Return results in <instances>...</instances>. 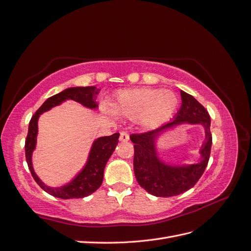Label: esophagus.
Segmentation results:
<instances>
[{"label": "esophagus", "instance_id": "1", "mask_svg": "<svg viewBox=\"0 0 251 251\" xmlns=\"http://www.w3.org/2000/svg\"><path fill=\"white\" fill-rule=\"evenodd\" d=\"M129 140V135L126 131H122L121 135H120V141H123V142H126Z\"/></svg>", "mask_w": 251, "mask_h": 251}]
</instances>
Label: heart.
I'll use <instances>...</instances> for the list:
<instances>
[{
	"mask_svg": "<svg viewBox=\"0 0 251 251\" xmlns=\"http://www.w3.org/2000/svg\"><path fill=\"white\" fill-rule=\"evenodd\" d=\"M178 99L172 91L154 89H133L122 91L113 107L102 108V113L110 118L140 119L147 129H156L171 119L176 112Z\"/></svg>",
	"mask_w": 251,
	"mask_h": 251,
	"instance_id": "obj_1",
	"label": "heart"
}]
</instances>
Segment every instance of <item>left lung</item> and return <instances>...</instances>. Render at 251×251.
<instances>
[{
    "instance_id": "obj_1",
    "label": "left lung",
    "mask_w": 251,
    "mask_h": 251,
    "mask_svg": "<svg viewBox=\"0 0 251 251\" xmlns=\"http://www.w3.org/2000/svg\"><path fill=\"white\" fill-rule=\"evenodd\" d=\"M182 104L169 123L153 131L131 135L135 149L133 171L139 185L156 197H173L187 191L199 180L209 159L212 147L211 118L195 97L180 91ZM182 125H201L205 141L200 150V161L195 164H172L159 155L158 141L161 135Z\"/></svg>"
}]
</instances>
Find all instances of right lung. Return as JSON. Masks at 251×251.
I'll use <instances>...</instances> for the list:
<instances>
[{
	"label": "right lung",
	"mask_w": 251,
	"mask_h": 251,
	"mask_svg": "<svg viewBox=\"0 0 251 251\" xmlns=\"http://www.w3.org/2000/svg\"><path fill=\"white\" fill-rule=\"evenodd\" d=\"M99 91L100 89H97L96 86H77L64 90L59 94L47 99L36 113L32 116L30 124H28V132L25 140V158L28 169H30L35 182L40 186V188L55 198L65 200L79 199V198L92 195L100 187L104 167L118 145L120 133L116 132L112 136L95 139L92 143L83 168L68 183L60 186V187H51L39 178L33 167V153L37 145L38 120L43 113L56 106H60L66 100H74L87 109L96 110L98 108L96 99Z\"/></svg>",
	"instance_id": "obj_1"
}]
</instances>
